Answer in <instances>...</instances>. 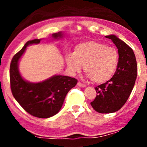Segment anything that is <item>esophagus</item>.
<instances>
[{
	"instance_id": "1",
	"label": "esophagus",
	"mask_w": 147,
	"mask_h": 147,
	"mask_svg": "<svg viewBox=\"0 0 147 147\" xmlns=\"http://www.w3.org/2000/svg\"><path fill=\"white\" fill-rule=\"evenodd\" d=\"M77 85L79 87H80V88H85V87H86V85H85V84H82V83L81 82H78Z\"/></svg>"
}]
</instances>
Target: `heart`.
Listing matches in <instances>:
<instances>
[{"instance_id":"heart-1","label":"heart","mask_w":147,"mask_h":147,"mask_svg":"<svg viewBox=\"0 0 147 147\" xmlns=\"http://www.w3.org/2000/svg\"><path fill=\"white\" fill-rule=\"evenodd\" d=\"M119 61L117 49L96 41L79 44L75 47L74 53L66 57L67 65L73 74L80 72L84 65L87 77L98 84L112 79Z\"/></svg>"}]
</instances>
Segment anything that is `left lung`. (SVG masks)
Wrapping results in <instances>:
<instances>
[{
	"label": "left lung",
	"instance_id": "1",
	"mask_svg": "<svg viewBox=\"0 0 147 147\" xmlns=\"http://www.w3.org/2000/svg\"><path fill=\"white\" fill-rule=\"evenodd\" d=\"M117 47L119 54L118 68L109 81L96 87L97 95L90 105L96 112L111 113L120 110L127 101L137 77L136 56L129 45L115 35L105 36Z\"/></svg>",
	"mask_w": 147,
	"mask_h": 147
}]
</instances>
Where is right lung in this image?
I'll use <instances>...</instances> for the list:
<instances>
[{
  "instance_id": "right-lung-1",
  "label": "right lung",
  "mask_w": 147,
  "mask_h": 147,
  "mask_svg": "<svg viewBox=\"0 0 147 147\" xmlns=\"http://www.w3.org/2000/svg\"><path fill=\"white\" fill-rule=\"evenodd\" d=\"M54 39L63 37L62 32L53 34ZM41 39L29 40L18 51L10 64V87L13 96L30 115L34 117L47 119L56 115L60 110L66 95L76 86L77 80L70 76L55 75L38 83L26 81L18 71V62L28 45L37 44Z\"/></svg>"
}]
</instances>
